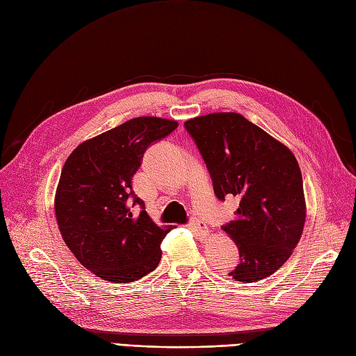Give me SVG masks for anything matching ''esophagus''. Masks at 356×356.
I'll list each match as a JSON object with an SVG mask.
<instances>
[{
	"label": "esophagus",
	"instance_id": "1",
	"mask_svg": "<svg viewBox=\"0 0 356 356\" xmlns=\"http://www.w3.org/2000/svg\"><path fill=\"white\" fill-rule=\"evenodd\" d=\"M190 227H191V230L195 232L197 236H200V238H203V236L208 233V225H207V222L199 220V218H191Z\"/></svg>",
	"mask_w": 356,
	"mask_h": 356
}]
</instances>
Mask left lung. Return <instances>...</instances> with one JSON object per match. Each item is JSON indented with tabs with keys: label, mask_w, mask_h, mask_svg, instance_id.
Listing matches in <instances>:
<instances>
[{
	"label": "left lung",
	"mask_w": 356,
	"mask_h": 356,
	"mask_svg": "<svg viewBox=\"0 0 356 356\" xmlns=\"http://www.w3.org/2000/svg\"><path fill=\"white\" fill-rule=\"evenodd\" d=\"M195 139L220 200L239 199L236 218L222 230L241 261L229 273L239 282L273 275L297 246L306 200L291 149L238 113H212L184 123Z\"/></svg>",
	"instance_id": "8db88e82"
}]
</instances>
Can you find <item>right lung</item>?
Listing matches in <instances>:
<instances>
[{
    "label": "right lung",
    "mask_w": 356,
    "mask_h": 356,
    "mask_svg": "<svg viewBox=\"0 0 356 356\" xmlns=\"http://www.w3.org/2000/svg\"><path fill=\"white\" fill-rule=\"evenodd\" d=\"M178 123L136 117L81 143L62 168L55 213L63 242L93 275L127 284L153 272L170 227H159L132 191L145 149ZM135 204L142 212L134 214Z\"/></svg>",
    "instance_id": "add662e5"
}]
</instances>
